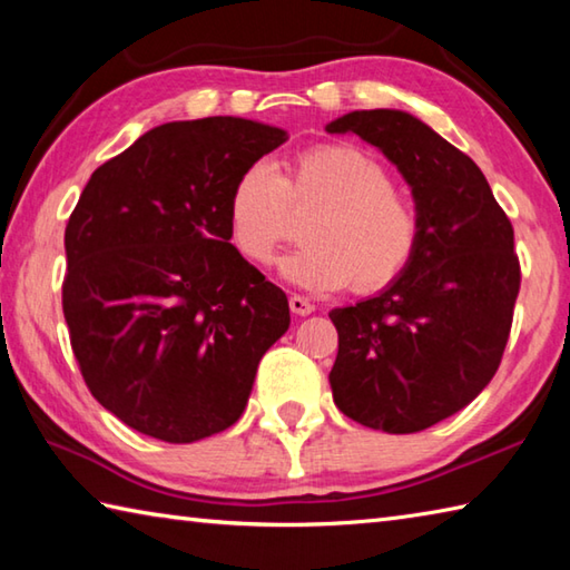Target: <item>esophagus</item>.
I'll list each match as a JSON object with an SVG mask.
<instances>
[{
    "mask_svg": "<svg viewBox=\"0 0 570 570\" xmlns=\"http://www.w3.org/2000/svg\"><path fill=\"white\" fill-rule=\"evenodd\" d=\"M288 308H292V312H294L296 316H308V314L314 312V304L308 302V298L294 294L292 298H288Z\"/></svg>",
    "mask_w": 570,
    "mask_h": 570,
    "instance_id": "1",
    "label": "esophagus"
}]
</instances>
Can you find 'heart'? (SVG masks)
<instances>
[{"instance_id":"obj_1","label":"heart","mask_w":570,"mask_h":570,"mask_svg":"<svg viewBox=\"0 0 570 570\" xmlns=\"http://www.w3.org/2000/svg\"><path fill=\"white\" fill-rule=\"evenodd\" d=\"M292 210H314L304 244L282 258L278 272L306 292H336L352 282L360 294L390 286L407 272L422 240L412 198L394 188L392 173L372 153L346 142L296 156L282 176L256 160L228 193L230 240L248 262L268 266L292 236Z\"/></svg>"}]
</instances>
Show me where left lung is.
Here are the masks:
<instances>
[{"instance_id": "1", "label": "left lung", "mask_w": 570, "mask_h": 570, "mask_svg": "<svg viewBox=\"0 0 570 570\" xmlns=\"http://www.w3.org/2000/svg\"><path fill=\"white\" fill-rule=\"evenodd\" d=\"M377 148L402 173L422 240L397 282L332 308L336 407L364 428L407 435L488 387L508 344L520 266L513 226L482 170L404 110H354L326 125Z\"/></svg>"}]
</instances>
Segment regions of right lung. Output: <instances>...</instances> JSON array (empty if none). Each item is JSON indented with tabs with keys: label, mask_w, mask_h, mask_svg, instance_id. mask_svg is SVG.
I'll return each mask as SVG.
<instances>
[{
	"label": "right lung",
	"mask_w": 570,
	"mask_h": 570,
	"mask_svg": "<svg viewBox=\"0 0 570 570\" xmlns=\"http://www.w3.org/2000/svg\"><path fill=\"white\" fill-rule=\"evenodd\" d=\"M288 140L230 118L158 125L92 173L65 228V322L92 397L128 428L196 442L246 410L288 302L230 244L238 173Z\"/></svg>",
	"instance_id": "right-lung-1"
}]
</instances>
